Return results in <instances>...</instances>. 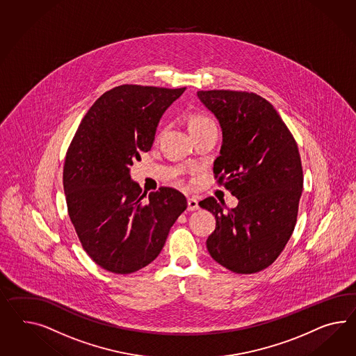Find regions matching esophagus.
<instances>
[{"label":"esophagus","mask_w":356,"mask_h":356,"mask_svg":"<svg viewBox=\"0 0 356 356\" xmlns=\"http://www.w3.org/2000/svg\"><path fill=\"white\" fill-rule=\"evenodd\" d=\"M200 209V204H198V200L195 197H189L188 198V210L189 211H195Z\"/></svg>","instance_id":"1"}]
</instances>
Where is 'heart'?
I'll list each match as a JSON object with an SVG mask.
<instances>
[{"mask_svg": "<svg viewBox=\"0 0 356 356\" xmlns=\"http://www.w3.org/2000/svg\"><path fill=\"white\" fill-rule=\"evenodd\" d=\"M211 119L207 115H204L202 113H195L189 116V131L193 129H198L202 128L204 125L212 124Z\"/></svg>", "mask_w": 356, "mask_h": 356, "instance_id": "1", "label": "heart"}]
</instances>
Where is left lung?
I'll use <instances>...</instances> for the list:
<instances>
[{
  "instance_id": "obj_1",
  "label": "left lung",
  "mask_w": 356,
  "mask_h": 356,
  "mask_svg": "<svg viewBox=\"0 0 356 356\" xmlns=\"http://www.w3.org/2000/svg\"><path fill=\"white\" fill-rule=\"evenodd\" d=\"M197 96L222 131L215 179L238 200L227 210L213 197L200 202L216 219L207 250L232 272H259L277 259L297 222L303 189L298 146L263 97L237 90H200Z\"/></svg>"
}]
</instances>
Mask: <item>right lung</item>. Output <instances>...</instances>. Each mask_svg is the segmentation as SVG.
<instances>
[{"mask_svg": "<svg viewBox=\"0 0 356 356\" xmlns=\"http://www.w3.org/2000/svg\"><path fill=\"white\" fill-rule=\"evenodd\" d=\"M184 90L113 88L88 110L70 144L63 167L68 215L83 249L108 272L127 275L152 263L188 206L184 194L167 186L145 198L129 175Z\"/></svg>", "mask_w": 356, "mask_h": 356, "instance_id": "1", "label": "right lung"}]
</instances>
